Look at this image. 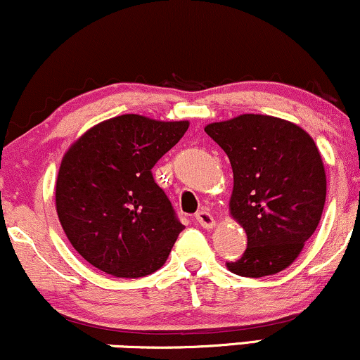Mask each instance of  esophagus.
I'll list each match as a JSON object with an SVG mask.
<instances>
[{
    "instance_id": "esophagus-1",
    "label": "esophagus",
    "mask_w": 360,
    "mask_h": 360,
    "mask_svg": "<svg viewBox=\"0 0 360 360\" xmlns=\"http://www.w3.org/2000/svg\"><path fill=\"white\" fill-rule=\"evenodd\" d=\"M195 219H197V222L200 224L202 227H205V229H212V227L215 226V221H214L212 214H210L209 210H200V212H197Z\"/></svg>"
}]
</instances>
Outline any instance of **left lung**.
<instances>
[{
    "label": "left lung",
    "mask_w": 360,
    "mask_h": 360,
    "mask_svg": "<svg viewBox=\"0 0 360 360\" xmlns=\"http://www.w3.org/2000/svg\"><path fill=\"white\" fill-rule=\"evenodd\" d=\"M205 133L229 156L231 215L248 234L244 255L227 268L246 278L283 271L323 212L327 176L315 141L293 122L261 114L212 122Z\"/></svg>",
    "instance_id": "obj_1"
}]
</instances>
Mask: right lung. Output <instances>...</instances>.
I'll return each instance as SVG.
<instances>
[{
	"instance_id": "right-lung-1",
	"label": "right lung",
	"mask_w": 360,
	"mask_h": 360,
	"mask_svg": "<svg viewBox=\"0 0 360 360\" xmlns=\"http://www.w3.org/2000/svg\"><path fill=\"white\" fill-rule=\"evenodd\" d=\"M188 121L122 114L82 134L62 158L55 205L67 239L87 263L117 278L160 269L184 224L151 168Z\"/></svg>"
}]
</instances>
